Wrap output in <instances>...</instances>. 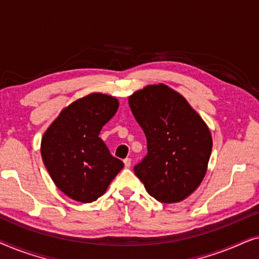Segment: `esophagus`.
Wrapping results in <instances>:
<instances>
[{"label":"esophagus","instance_id":"esophagus-1","mask_svg":"<svg viewBox=\"0 0 259 259\" xmlns=\"http://www.w3.org/2000/svg\"><path fill=\"white\" fill-rule=\"evenodd\" d=\"M123 164H125L126 168H130L131 167V158H126L125 160H123Z\"/></svg>","mask_w":259,"mask_h":259}]
</instances>
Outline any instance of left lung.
<instances>
[{"label":"left lung","instance_id":"8db88e82","mask_svg":"<svg viewBox=\"0 0 259 259\" xmlns=\"http://www.w3.org/2000/svg\"><path fill=\"white\" fill-rule=\"evenodd\" d=\"M128 104L147 139V154L134 166V173L158 201L184 200L206 173L210 130L185 98L166 84L137 91Z\"/></svg>","mask_w":259,"mask_h":259}]
</instances>
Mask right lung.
<instances>
[{"instance_id":"right-lung-1","label":"right lung","mask_w":259,"mask_h":259,"mask_svg":"<svg viewBox=\"0 0 259 259\" xmlns=\"http://www.w3.org/2000/svg\"><path fill=\"white\" fill-rule=\"evenodd\" d=\"M118 107L119 101L111 95L92 93L62 109L42 137L46 168L70 199L97 200L122 169L123 162L113 157L99 138Z\"/></svg>"}]
</instances>
